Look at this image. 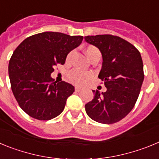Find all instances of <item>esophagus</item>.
I'll return each mask as SVG.
<instances>
[{
    "mask_svg": "<svg viewBox=\"0 0 159 159\" xmlns=\"http://www.w3.org/2000/svg\"><path fill=\"white\" fill-rule=\"evenodd\" d=\"M75 92H80L81 91H82V90H81V88H78V87H75Z\"/></svg>",
    "mask_w": 159,
    "mask_h": 159,
    "instance_id": "34e87169",
    "label": "esophagus"
}]
</instances>
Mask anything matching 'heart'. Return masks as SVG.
Instances as JSON below:
<instances>
[{
	"instance_id": "b5f03b06",
	"label": "heart",
	"mask_w": 159,
	"mask_h": 159,
	"mask_svg": "<svg viewBox=\"0 0 159 159\" xmlns=\"http://www.w3.org/2000/svg\"><path fill=\"white\" fill-rule=\"evenodd\" d=\"M84 52H85V54L87 55L88 58L89 59V60H92L95 57H101L100 51L99 49L97 48L95 46L93 45H88L85 47L84 48ZM71 53L67 56V58H66V61L68 62L71 58ZM93 78V74L92 72H85V71H81L80 70L77 69H73L68 73V79L73 84H75L76 86L82 87L84 86L87 83L89 80H91Z\"/></svg>"
}]
</instances>
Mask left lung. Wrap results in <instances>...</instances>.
I'll use <instances>...</instances> for the list:
<instances>
[{"mask_svg":"<svg viewBox=\"0 0 159 159\" xmlns=\"http://www.w3.org/2000/svg\"><path fill=\"white\" fill-rule=\"evenodd\" d=\"M88 43L99 49L102 56L99 78L105 92L92 91L94 99L85 105L90 118L104 124L117 123L134 107L144 80L141 55L133 44L110 34L87 36Z\"/></svg>","mask_w":159,"mask_h":159,"instance_id":"1","label":"left lung"}]
</instances>
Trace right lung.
Instances as JSON below:
<instances>
[{"mask_svg": "<svg viewBox=\"0 0 159 159\" xmlns=\"http://www.w3.org/2000/svg\"><path fill=\"white\" fill-rule=\"evenodd\" d=\"M83 39L44 32L26 38L15 49L8 64L11 88L19 106L29 116L49 120L64 111L75 88L65 81L54 82L50 75Z\"/></svg>", "mask_w": 159, "mask_h": 159, "instance_id": "add662e5", "label": "right lung"}]
</instances>
